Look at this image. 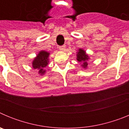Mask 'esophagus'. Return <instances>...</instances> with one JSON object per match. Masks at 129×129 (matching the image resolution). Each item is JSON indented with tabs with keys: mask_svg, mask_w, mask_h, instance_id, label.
Listing matches in <instances>:
<instances>
[{
	"mask_svg": "<svg viewBox=\"0 0 129 129\" xmlns=\"http://www.w3.org/2000/svg\"><path fill=\"white\" fill-rule=\"evenodd\" d=\"M65 48H66V46H64V45H63V46H59V49L61 51H64L65 50Z\"/></svg>",
	"mask_w": 129,
	"mask_h": 129,
	"instance_id": "1",
	"label": "esophagus"
}]
</instances>
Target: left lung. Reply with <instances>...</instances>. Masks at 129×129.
I'll list each match as a JSON object with an SVG mask.
<instances>
[{
  "mask_svg": "<svg viewBox=\"0 0 129 129\" xmlns=\"http://www.w3.org/2000/svg\"><path fill=\"white\" fill-rule=\"evenodd\" d=\"M76 56H77V58H76L77 61L81 64V67L84 69H87L90 57L86 53V51L82 48L78 49Z\"/></svg>",
  "mask_w": 129,
  "mask_h": 129,
  "instance_id": "obj_1",
  "label": "left lung"
}]
</instances>
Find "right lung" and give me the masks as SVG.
Here are the masks:
<instances>
[{
    "label": "right lung",
    "mask_w": 129,
    "mask_h": 129,
    "mask_svg": "<svg viewBox=\"0 0 129 129\" xmlns=\"http://www.w3.org/2000/svg\"><path fill=\"white\" fill-rule=\"evenodd\" d=\"M50 54V52L45 50L40 51L32 61L31 67L34 69L38 70V73L40 76H43L46 73V70L44 68L49 63Z\"/></svg>",
    "instance_id": "add662e5"
}]
</instances>
